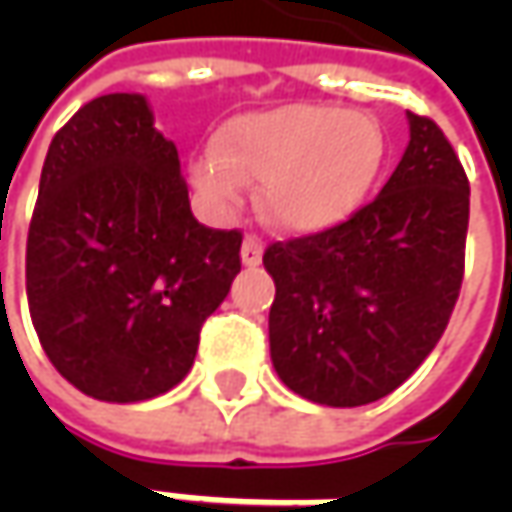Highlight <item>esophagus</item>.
Segmentation results:
<instances>
[{
  "label": "esophagus",
  "mask_w": 512,
  "mask_h": 512,
  "mask_svg": "<svg viewBox=\"0 0 512 512\" xmlns=\"http://www.w3.org/2000/svg\"><path fill=\"white\" fill-rule=\"evenodd\" d=\"M242 265L245 267H259L262 265V242L247 236L242 242Z\"/></svg>",
  "instance_id": "34e87169"
}]
</instances>
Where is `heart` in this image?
<instances>
[{
    "label": "heart",
    "instance_id": "heart-1",
    "mask_svg": "<svg viewBox=\"0 0 512 512\" xmlns=\"http://www.w3.org/2000/svg\"><path fill=\"white\" fill-rule=\"evenodd\" d=\"M387 159L373 113L336 105H282L236 116L193 162V182L216 210H230L245 182L259 185V213L285 233H325L356 216Z\"/></svg>",
    "mask_w": 512,
    "mask_h": 512
}]
</instances>
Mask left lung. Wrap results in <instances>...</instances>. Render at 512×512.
Wrapping results in <instances>:
<instances>
[{"label":"left lung","mask_w":512,"mask_h":512,"mask_svg":"<svg viewBox=\"0 0 512 512\" xmlns=\"http://www.w3.org/2000/svg\"><path fill=\"white\" fill-rule=\"evenodd\" d=\"M410 142L344 225L265 250L270 359L302 399H384L430 356L459 299L470 185L442 128L407 110Z\"/></svg>","instance_id":"1"}]
</instances>
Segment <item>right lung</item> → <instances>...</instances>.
I'll return each instance as SVG.
<instances>
[{
    "mask_svg": "<svg viewBox=\"0 0 512 512\" xmlns=\"http://www.w3.org/2000/svg\"><path fill=\"white\" fill-rule=\"evenodd\" d=\"M242 233L196 222L176 145L142 93H108L50 142L25 279L53 367L99 402H145L193 367L242 270Z\"/></svg>",
    "mask_w": 512,
    "mask_h": 512,
    "instance_id": "add662e5",
    "label": "right lung"
}]
</instances>
